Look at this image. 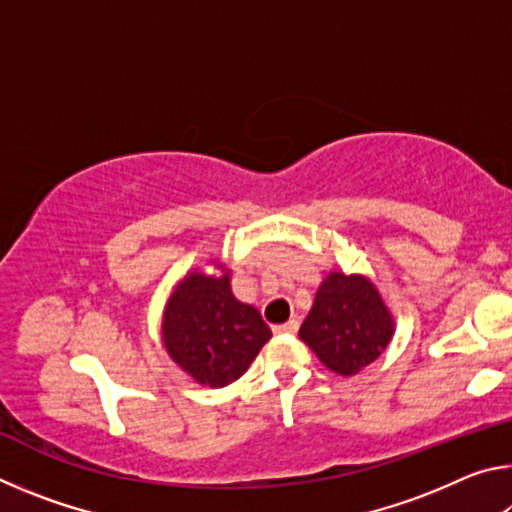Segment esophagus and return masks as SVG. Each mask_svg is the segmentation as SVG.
Wrapping results in <instances>:
<instances>
[{
  "mask_svg": "<svg viewBox=\"0 0 512 512\" xmlns=\"http://www.w3.org/2000/svg\"><path fill=\"white\" fill-rule=\"evenodd\" d=\"M298 327H300V323H298L296 318H293V320H289V323H284V325H275L273 329H275V334H296Z\"/></svg>",
  "mask_w": 512,
  "mask_h": 512,
  "instance_id": "34e87169",
  "label": "esophagus"
}]
</instances>
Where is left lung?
<instances>
[{
    "mask_svg": "<svg viewBox=\"0 0 512 512\" xmlns=\"http://www.w3.org/2000/svg\"><path fill=\"white\" fill-rule=\"evenodd\" d=\"M393 320L379 291L361 275L329 273L316 291L300 339L329 370L357 375L386 350Z\"/></svg>",
    "mask_w": 512,
    "mask_h": 512,
    "instance_id": "1",
    "label": "left lung"
}]
</instances>
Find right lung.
<instances>
[{"label":"right lung","instance_id":"obj_1","mask_svg":"<svg viewBox=\"0 0 512 512\" xmlns=\"http://www.w3.org/2000/svg\"><path fill=\"white\" fill-rule=\"evenodd\" d=\"M162 336L171 359L198 384L223 388L244 375L271 329L255 307L232 296L228 275L192 273L169 300Z\"/></svg>","mask_w":512,"mask_h":512}]
</instances>
